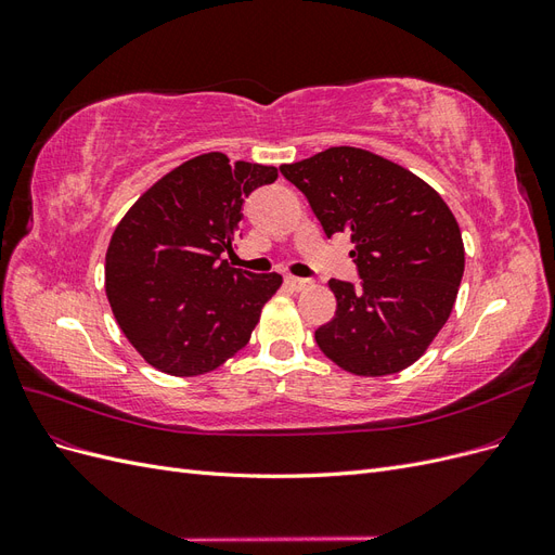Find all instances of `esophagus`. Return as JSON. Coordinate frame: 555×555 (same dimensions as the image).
I'll return each instance as SVG.
<instances>
[{
    "label": "esophagus",
    "mask_w": 555,
    "mask_h": 555,
    "mask_svg": "<svg viewBox=\"0 0 555 555\" xmlns=\"http://www.w3.org/2000/svg\"><path fill=\"white\" fill-rule=\"evenodd\" d=\"M287 284H289V287H292L294 292H304V289H308V287H310V280H304V278H294V275H289V278H287Z\"/></svg>",
    "instance_id": "esophagus-1"
}]
</instances>
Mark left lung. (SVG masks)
I'll list each match as a JSON object with an SVG mask.
<instances>
[{"label":"left lung","instance_id":"obj_1","mask_svg":"<svg viewBox=\"0 0 555 555\" xmlns=\"http://www.w3.org/2000/svg\"><path fill=\"white\" fill-rule=\"evenodd\" d=\"M306 194L319 224L351 233L361 289L331 280L338 310L314 331L343 371L384 377L405 371L435 340L456 304L465 247L442 196L400 164L361 147H328L280 166Z\"/></svg>","mask_w":555,"mask_h":555}]
</instances>
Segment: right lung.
I'll use <instances>...</instances> for the list:
<instances>
[{"instance_id":"obj_1","label":"right lung","mask_w":555,"mask_h":555,"mask_svg":"<svg viewBox=\"0 0 555 555\" xmlns=\"http://www.w3.org/2000/svg\"><path fill=\"white\" fill-rule=\"evenodd\" d=\"M275 166L206 153L145 190L106 249V296L125 338L157 371L198 377L249 343L280 273H245L231 251L243 198L275 182Z\"/></svg>"}]
</instances>
